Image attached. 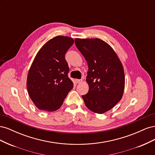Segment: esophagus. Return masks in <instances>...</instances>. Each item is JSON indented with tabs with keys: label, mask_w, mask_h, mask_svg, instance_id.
<instances>
[{
	"label": "esophagus",
	"mask_w": 155,
	"mask_h": 155,
	"mask_svg": "<svg viewBox=\"0 0 155 155\" xmlns=\"http://www.w3.org/2000/svg\"><path fill=\"white\" fill-rule=\"evenodd\" d=\"M75 81H76V83H80L83 81V80H82V79H76Z\"/></svg>",
	"instance_id": "34e87169"
}]
</instances>
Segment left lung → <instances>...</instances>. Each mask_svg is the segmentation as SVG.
Instances as JSON below:
<instances>
[{"label": "left lung", "mask_w": 155, "mask_h": 155, "mask_svg": "<svg viewBox=\"0 0 155 155\" xmlns=\"http://www.w3.org/2000/svg\"><path fill=\"white\" fill-rule=\"evenodd\" d=\"M75 44L85 58L89 90L82 96L89 110L103 114L121 100L125 88L123 65L111 46L100 39H76Z\"/></svg>", "instance_id": "obj_1"}]
</instances>
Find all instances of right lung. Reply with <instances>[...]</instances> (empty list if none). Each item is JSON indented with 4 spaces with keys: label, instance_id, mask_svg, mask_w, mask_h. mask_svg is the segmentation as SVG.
<instances>
[{
    "label": "right lung",
    "instance_id": "right-lung-1",
    "mask_svg": "<svg viewBox=\"0 0 155 155\" xmlns=\"http://www.w3.org/2000/svg\"><path fill=\"white\" fill-rule=\"evenodd\" d=\"M74 41L67 36H56L42 46L29 70L28 92L39 109L52 112L61 107L74 85L68 76L65 54Z\"/></svg>",
    "mask_w": 155,
    "mask_h": 155
}]
</instances>
